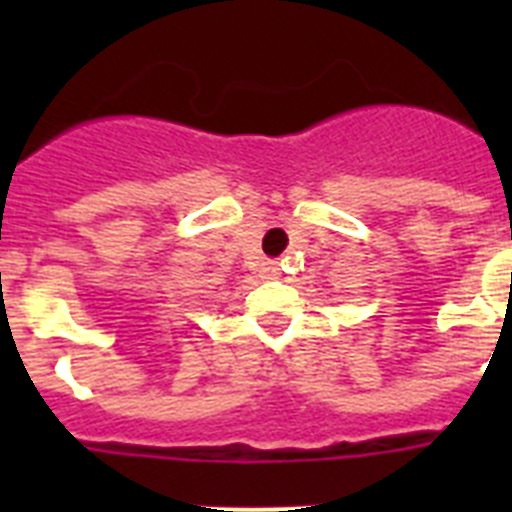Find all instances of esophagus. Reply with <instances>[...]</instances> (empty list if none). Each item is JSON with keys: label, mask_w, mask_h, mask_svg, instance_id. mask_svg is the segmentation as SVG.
I'll return each mask as SVG.
<instances>
[{"label": "esophagus", "mask_w": 512, "mask_h": 512, "mask_svg": "<svg viewBox=\"0 0 512 512\" xmlns=\"http://www.w3.org/2000/svg\"><path fill=\"white\" fill-rule=\"evenodd\" d=\"M279 264L277 261H264V277H277Z\"/></svg>", "instance_id": "34e87169"}]
</instances>
